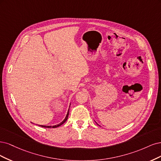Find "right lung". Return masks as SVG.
<instances>
[{
	"label": "right lung",
	"instance_id": "obj_1",
	"mask_svg": "<svg viewBox=\"0 0 161 161\" xmlns=\"http://www.w3.org/2000/svg\"><path fill=\"white\" fill-rule=\"evenodd\" d=\"M68 116H69V111H68V112H67V116H66V117H65V118L64 119V120L62 122H61L60 124H58V125H55V126H42V125H39L40 126H41V127H43V128H57V127H59V126H61V125H62V124H63L64 123H65V122H66V120H67V118H68Z\"/></svg>",
	"mask_w": 161,
	"mask_h": 161
}]
</instances>
